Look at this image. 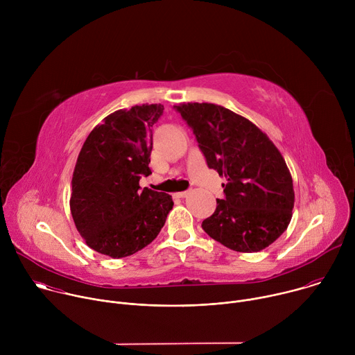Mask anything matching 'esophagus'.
I'll use <instances>...</instances> for the list:
<instances>
[{
    "instance_id": "obj_1",
    "label": "esophagus",
    "mask_w": 355,
    "mask_h": 355,
    "mask_svg": "<svg viewBox=\"0 0 355 355\" xmlns=\"http://www.w3.org/2000/svg\"><path fill=\"white\" fill-rule=\"evenodd\" d=\"M188 193H189L188 191H182V192H177V193H174V196H175V198H185Z\"/></svg>"
}]
</instances>
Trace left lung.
<instances>
[{
  "label": "left lung",
  "instance_id": "1",
  "mask_svg": "<svg viewBox=\"0 0 355 355\" xmlns=\"http://www.w3.org/2000/svg\"><path fill=\"white\" fill-rule=\"evenodd\" d=\"M192 129L209 168L225 175L223 199L202 222L212 239L240 252L274 243L292 218L291 173L275 144L248 119L207 103L174 107Z\"/></svg>",
  "mask_w": 355,
  "mask_h": 355
}]
</instances>
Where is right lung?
I'll use <instances>...</instances> for the list:
<instances>
[{"label":"right lung","instance_id":"right-lung-1","mask_svg":"<svg viewBox=\"0 0 355 355\" xmlns=\"http://www.w3.org/2000/svg\"><path fill=\"white\" fill-rule=\"evenodd\" d=\"M162 104L108 115L88 135L71 180L70 209L78 233L101 254L122 259L153 241L173 209L171 195L140 188Z\"/></svg>","mask_w":355,"mask_h":355}]
</instances>
